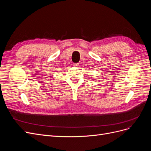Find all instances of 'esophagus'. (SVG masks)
<instances>
[{
    "mask_svg": "<svg viewBox=\"0 0 151 151\" xmlns=\"http://www.w3.org/2000/svg\"><path fill=\"white\" fill-rule=\"evenodd\" d=\"M73 65H74V67H79V63H73Z\"/></svg>",
    "mask_w": 151,
    "mask_h": 151,
    "instance_id": "obj_1",
    "label": "esophagus"
}]
</instances>
